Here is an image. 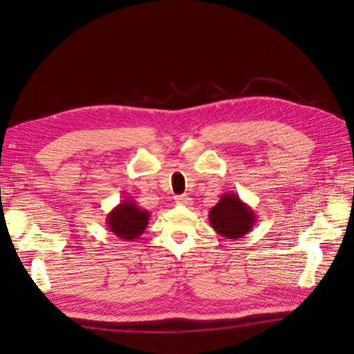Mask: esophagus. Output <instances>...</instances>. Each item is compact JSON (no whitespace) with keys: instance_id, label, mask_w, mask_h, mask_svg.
<instances>
[{"instance_id":"1","label":"esophagus","mask_w":354,"mask_h":354,"mask_svg":"<svg viewBox=\"0 0 354 354\" xmlns=\"http://www.w3.org/2000/svg\"><path fill=\"white\" fill-rule=\"evenodd\" d=\"M174 199H176V203H177V205H186V206L192 205V197H189L187 194H180V196H176Z\"/></svg>"}]
</instances>
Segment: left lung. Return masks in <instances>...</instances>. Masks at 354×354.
<instances>
[{"label":"left lung","mask_w":354,"mask_h":354,"mask_svg":"<svg viewBox=\"0 0 354 354\" xmlns=\"http://www.w3.org/2000/svg\"><path fill=\"white\" fill-rule=\"evenodd\" d=\"M209 222L216 234L226 239H238L248 234L257 222L254 210L236 193H225L209 210Z\"/></svg>","instance_id":"1"}]
</instances>
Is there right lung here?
Returning a JSON list of instances; mask_svg holds the SVG:
<instances>
[{"label": "right lung", "mask_w": 354, "mask_h": 354, "mask_svg": "<svg viewBox=\"0 0 354 354\" xmlns=\"http://www.w3.org/2000/svg\"><path fill=\"white\" fill-rule=\"evenodd\" d=\"M149 218L151 214L147 209L140 207L133 197H128L109 212L106 223L107 230L118 238L123 241H132L144 234Z\"/></svg>", "instance_id": "right-lung-1"}]
</instances>
